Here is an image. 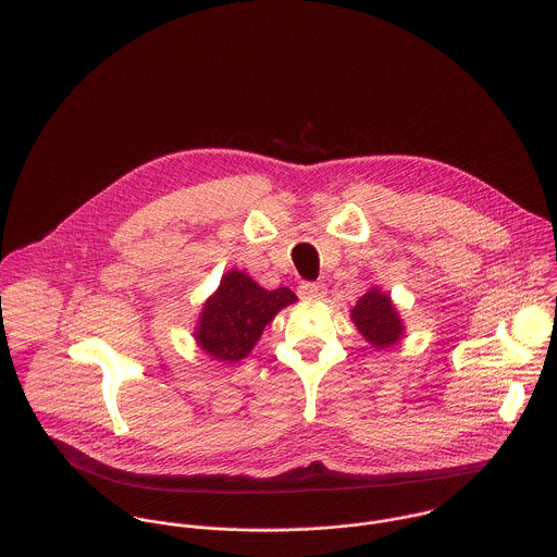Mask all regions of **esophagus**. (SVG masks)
<instances>
[{"label": "esophagus", "instance_id": "1", "mask_svg": "<svg viewBox=\"0 0 557 557\" xmlns=\"http://www.w3.org/2000/svg\"><path fill=\"white\" fill-rule=\"evenodd\" d=\"M299 297L301 299H323L325 297V286L319 284V282H304L299 288H297Z\"/></svg>", "mask_w": 557, "mask_h": 557}]
</instances>
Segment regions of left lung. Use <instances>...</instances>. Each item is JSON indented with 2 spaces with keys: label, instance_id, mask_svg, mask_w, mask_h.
Masks as SVG:
<instances>
[{
  "label": "left lung",
  "instance_id": "8db88e82",
  "mask_svg": "<svg viewBox=\"0 0 557 557\" xmlns=\"http://www.w3.org/2000/svg\"><path fill=\"white\" fill-rule=\"evenodd\" d=\"M354 323L364 334V338L375 347H388L399 341L404 327L395 312V306L391 304V297L380 293L377 288H371L367 295H362L351 310Z\"/></svg>",
  "mask_w": 557,
  "mask_h": 557
}]
</instances>
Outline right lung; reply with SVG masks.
<instances>
[{"instance_id": "obj_1", "label": "right lung", "mask_w": 557, "mask_h": 557, "mask_svg": "<svg viewBox=\"0 0 557 557\" xmlns=\"http://www.w3.org/2000/svg\"><path fill=\"white\" fill-rule=\"evenodd\" d=\"M293 301L297 295L286 286L264 290L245 273L230 271L203 306L197 343L216 360L236 362L253 349L264 325Z\"/></svg>"}]
</instances>
